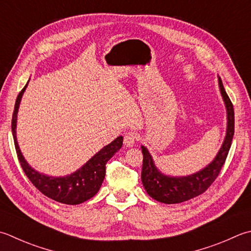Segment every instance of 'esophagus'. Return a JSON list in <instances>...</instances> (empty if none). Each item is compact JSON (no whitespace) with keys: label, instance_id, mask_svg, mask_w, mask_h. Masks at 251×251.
<instances>
[{"label":"esophagus","instance_id":"esophagus-1","mask_svg":"<svg viewBox=\"0 0 251 251\" xmlns=\"http://www.w3.org/2000/svg\"><path fill=\"white\" fill-rule=\"evenodd\" d=\"M136 140H137V135L132 131L127 132V134L124 136V144L127 148H130V147L134 146Z\"/></svg>","mask_w":251,"mask_h":251}]
</instances>
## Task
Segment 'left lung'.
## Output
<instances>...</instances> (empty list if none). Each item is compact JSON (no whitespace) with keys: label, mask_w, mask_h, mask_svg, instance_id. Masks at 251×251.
<instances>
[{"label":"left lung","mask_w":251,"mask_h":251,"mask_svg":"<svg viewBox=\"0 0 251 251\" xmlns=\"http://www.w3.org/2000/svg\"><path fill=\"white\" fill-rule=\"evenodd\" d=\"M219 87L227 113V128L222 147L217 156L204 169L188 176H169L156 169L153 159L145 146H141L144 162H142L141 180L142 185L151 198L162 203L173 204L187 201L203 194L215 178L227 158L234 136V107L225 91L222 80L219 77Z\"/></svg>","instance_id":"8db88e82"}]
</instances>
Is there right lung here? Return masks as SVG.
Here are the masks:
<instances>
[{"mask_svg":"<svg viewBox=\"0 0 251 251\" xmlns=\"http://www.w3.org/2000/svg\"><path fill=\"white\" fill-rule=\"evenodd\" d=\"M27 85L28 82L23 88V90L19 92L12 117V132L19 163H21L25 174L27 175V177L33 184L34 187L40 190L47 197L65 204H79L85 202L99 191L102 181L105 177L106 162L122 148L123 137H117L111 144L105 146L104 148H102L98 153L93 155L79 170L70 175L63 176V177H53V176L39 173L25 160L16 138L18 107Z\"/></svg>","mask_w":251,"mask_h":251,"instance_id":"add662e5","label":"right lung"}]
</instances>
